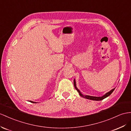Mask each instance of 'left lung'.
<instances>
[{
	"label": "left lung",
	"mask_w": 131,
	"mask_h": 131,
	"mask_svg": "<svg viewBox=\"0 0 131 131\" xmlns=\"http://www.w3.org/2000/svg\"><path fill=\"white\" fill-rule=\"evenodd\" d=\"M73 85H74V86H75V89L77 90V91H78V92L79 93V95L81 96V97H82L83 98H85V99H90V100H95V101H101V100H103L104 99L106 98L107 97H108V96H110L111 93L113 92V91H114V90L115 89H112V90H111L110 91H109L108 92H107V93H106V94L105 95H103V96L102 97H95V96H83V95L81 94V92H80L79 91V90L76 88V82H75V80H74V81H73Z\"/></svg>",
	"instance_id": "left-lung-1"
}]
</instances>
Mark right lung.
Returning a JSON list of instances; mask_svg holds the SVG:
<instances>
[{"label": "right lung", "instance_id": "right-lung-1", "mask_svg": "<svg viewBox=\"0 0 131 131\" xmlns=\"http://www.w3.org/2000/svg\"><path fill=\"white\" fill-rule=\"evenodd\" d=\"M30 102H31L32 103H36V102H32V101H30Z\"/></svg>", "mask_w": 131, "mask_h": 131}]
</instances>
